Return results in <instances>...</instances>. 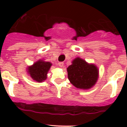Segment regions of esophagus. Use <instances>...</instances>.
I'll use <instances>...</instances> for the list:
<instances>
[{"instance_id":"obj_1","label":"esophagus","mask_w":127,"mask_h":127,"mask_svg":"<svg viewBox=\"0 0 127 127\" xmlns=\"http://www.w3.org/2000/svg\"><path fill=\"white\" fill-rule=\"evenodd\" d=\"M64 62H59V63H58V65L60 66V67H63V66H64Z\"/></svg>"}]
</instances>
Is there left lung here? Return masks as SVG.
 <instances>
[{
	"label": "left lung",
	"mask_w": 127,
	"mask_h": 127,
	"mask_svg": "<svg viewBox=\"0 0 127 127\" xmlns=\"http://www.w3.org/2000/svg\"><path fill=\"white\" fill-rule=\"evenodd\" d=\"M68 78L76 88L89 89L98 79V69L95 65L88 64L84 60L76 58L67 68Z\"/></svg>",
	"instance_id": "obj_1"
}]
</instances>
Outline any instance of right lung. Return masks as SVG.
<instances>
[{
  "label": "right lung",
  "instance_id": "right-lung-1",
  "mask_svg": "<svg viewBox=\"0 0 127 127\" xmlns=\"http://www.w3.org/2000/svg\"><path fill=\"white\" fill-rule=\"evenodd\" d=\"M51 66L49 62L39 60L29 67L28 72L33 80L37 82H42L47 78V73Z\"/></svg>",
  "mask_w": 127,
  "mask_h": 127
}]
</instances>
